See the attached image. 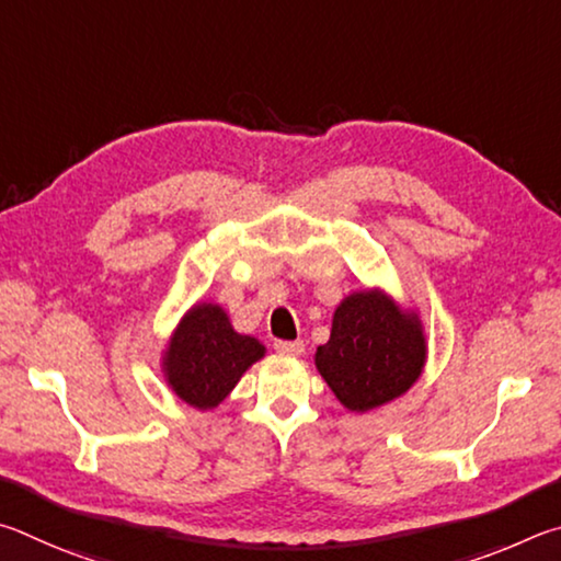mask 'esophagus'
Listing matches in <instances>:
<instances>
[{
	"mask_svg": "<svg viewBox=\"0 0 561 561\" xmlns=\"http://www.w3.org/2000/svg\"><path fill=\"white\" fill-rule=\"evenodd\" d=\"M273 347H275V352H280V355H290V357H300L302 352H306V345H302L300 340H296V342L278 340Z\"/></svg>",
	"mask_w": 561,
	"mask_h": 561,
	"instance_id": "esophagus-1",
	"label": "esophagus"
}]
</instances>
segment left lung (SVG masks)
I'll return each instance as SVG.
<instances>
[{
	"mask_svg": "<svg viewBox=\"0 0 561 561\" xmlns=\"http://www.w3.org/2000/svg\"><path fill=\"white\" fill-rule=\"evenodd\" d=\"M428 342L416 308L385 288L352 290L332 316L316 367L345 409L367 414L404 397L424 375Z\"/></svg>",
	"mask_w": 561,
	"mask_h": 561,
	"instance_id": "left-lung-1",
	"label": "left lung"
}]
</instances>
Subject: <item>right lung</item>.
I'll return each instance as SVG.
<instances>
[{
	"instance_id": "1",
	"label": "right lung",
	"mask_w": 561,
	"mask_h": 561,
	"mask_svg": "<svg viewBox=\"0 0 561 561\" xmlns=\"http://www.w3.org/2000/svg\"><path fill=\"white\" fill-rule=\"evenodd\" d=\"M263 357L261 340L236 332L219 302L199 300L176 322L160 367L174 397L192 409L211 411Z\"/></svg>"
}]
</instances>
